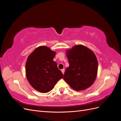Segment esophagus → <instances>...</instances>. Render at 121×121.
I'll use <instances>...</instances> for the list:
<instances>
[{
	"label": "esophagus",
	"mask_w": 121,
	"mask_h": 121,
	"mask_svg": "<svg viewBox=\"0 0 121 121\" xmlns=\"http://www.w3.org/2000/svg\"><path fill=\"white\" fill-rule=\"evenodd\" d=\"M61 72H62V73H63V74H64V73H65V69H62L61 70Z\"/></svg>",
	"instance_id": "esophagus-1"
}]
</instances>
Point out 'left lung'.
Here are the masks:
<instances>
[{
    "mask_svg": "<svg viewBox=\"0 0 121 121\" xmlns=\"http://www.w3.org/2000/svg\"><path fill=\"white\" fill-rule=\"evenodd\" d=\"M69 67L64 79L76 91L85 90L94 83L97 76L98 62L92 50L82 45H75L67 52Z\"/></svg>",
    "mask_w": 121,
    "mask_h": 121,
    "instance_id": "obj_1",
    "label": "left lung"
}]
</instances>
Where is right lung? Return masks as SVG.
Masks as SVG:
<instances>
[{
	"label": "right lung",
	"mask_w": 121,
	"mask_h": 121,
	"mask_svg": "<svg viewBox=\"0 0 121 121\" xmlns=\"http://www.w3.org/2000/svg\"><path fill=\"white\" fill-rule=\"evenodd\" d=\"M56 52L48 47L39 46L28 56L26 64V74L30 85L40 92L52 90L63 74L53 60Z\"/></svg>",
	"instance_id": "right-lung-1"
}]
</instances>
